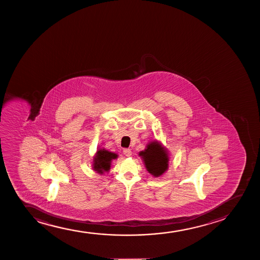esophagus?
I'll use <instances>...</instances> for the list:
<instances>
[{
	"label": "esophagus",
	"mask_w": 260,
	"mask_h": 260,
	"mask_svg": "<svg viewBox=\"0 0 260 260\" xmlns=\"http://www.w3.org/2000/svg\"><path fill=\"white\" fill-rule=\"evenodd\" d=\"M123 153H124V155L126 156V157H130V156L132 155L131 149L125 148V149L123 150Z\"/></svg>",
	"instance_id": "1"
}]
</instances>
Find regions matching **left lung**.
Listing matches in <instances>:
<instances>
[{
  "label": "left lung",
  "mask_w": 260,
  "mask_h": 260,
  "mask_svg": "<svg viewBox=\"0 0 260 260\" xmlns=\"http://www.w3.org/2000/svg\"><path fill=\"white\" fill-rule=\"evenodd\" d=\"M139 154L143 158L146 170L153 176H160L168 169V152L158 141L150 142Z\"/></svg>",
  "instance_id": "left-lung-1"
}]
</instances>
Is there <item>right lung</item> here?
Wrapping results in <instances>:
<instances>
[{
	"label": "right lung",
	"instance_id": "obj_1",
	"mask_svg": "<svg viewBox=\"0 0 260 260\" xmlns=\"http://www.w3.org/2000/svg\"><path fill=\"white\" fill-rule=\"evenodd\" d=\"M117 157L118 155L114 152H109L104 148L99 149L93 157V170L101 174L104 173L105 172H108L110 169L111 161Z\"/></svg>",
	"mask_w": 260,
	"mask_h": 260
}]
</instances>
